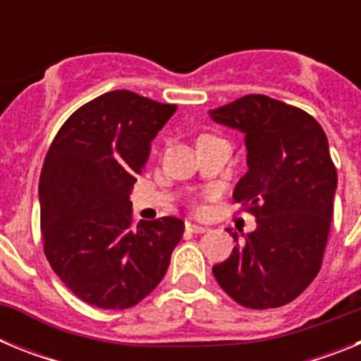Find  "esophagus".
Returning a JSON list of instances; mask_svg holds the SVG:
<instances>
[{
	"label": "esophagus",
	"mask_w": 361,
	"mask_h": 361,
	"mask_svg": "<svg viewBox=\"0 0 361 361\" xmlns=\"http://www.w3.org/2000/svg\"><path fill=\"white\" fill-rule=\"evenodd\" d=\"M186 229H188V231H191V233H197V235H199V233L208 231V228H206V226L193 224V222H186Z\"/></svg>",
	"instance_id": "obj_1"
}]
</instances>
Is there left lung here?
<instances>
[{
    "label": "left lung",
    "mask_w": 361,
    "mask_h": 361,
    "mask_svg": "<svg viewBox=\"0 0 361 361\" xmlns=\"http://www.w3.org/2000/svg\"><path fill=\"white\" fill-rule=\"evenodd\" d=\"M209 116L245 133L250 170L233 199L257 219L242 242L233 233L237 245L213 275L244 307L289 304L318 275L329 237L338 177L324 128L307 111L260 94Z\"/></svg>",
    "instance_id": "8db88e82"
}]
</instances>
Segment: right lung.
<instances>
[{
    "label": "right lung",
    "instance_id": "right-lung-1",
    "mask_svg": "<svg viewBox=\"0 0 361 361\" xmlns=\"http://www.w3.org/2000/svg\"><path fill=\"white\" fill-rule=\"evenodd\" d=\"M177 104L114 90L82 104L54 137L39 177L44 257L86 304L128 309L157 288L183 238L177 216L133 226L130 191Z\"/></svg>",
    "mask_w": 361,
    "mask_h": 361
}]
</instances>
